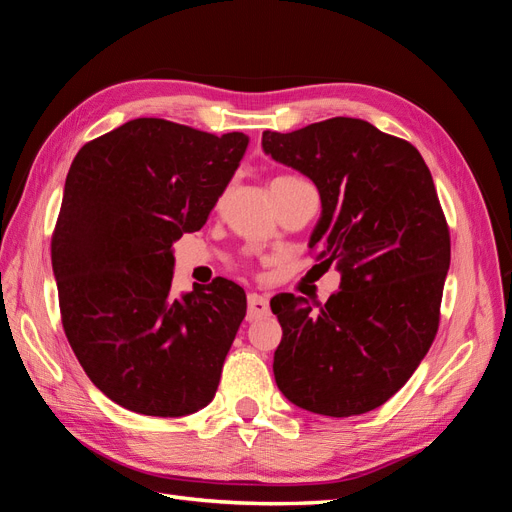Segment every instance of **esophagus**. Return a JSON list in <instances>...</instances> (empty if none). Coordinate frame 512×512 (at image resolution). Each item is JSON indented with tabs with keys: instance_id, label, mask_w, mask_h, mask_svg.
Returning <instances> with one entry per match:
<instances>
[{
	"instance_id": "34e87169",
	"label": "esophagus",
	"mask_w": 512,
	"mask_h": 512,
	"mask_svg": "<svg viewBox=\"0 0 512 512\" xmlns=\"http://www.w3.org/2000/svg\"><path fill=\"white\" fill-rule=\"evenodd\" d=\"M267 314H269V299L252 292L250 297H247V320H256Z\"/></svg>"
}]
</instances>
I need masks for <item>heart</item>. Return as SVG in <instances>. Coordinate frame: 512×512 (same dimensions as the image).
Masks as SVG:
<instances>
[{
  "mask_svg": "<svg viewBox=\"0 0 512 512\" xmlns=\"http://www.w3.org/2000/svg\"><path fill=\"white\" fill-rule=\"evenodd\" d=\"M299 181H303V179L294 177V175H280V177H275V179L271 181V190H273V192H275V190H282V188H288V185L299 183Z\"/></svg>",
  "mask_w": 512,
  "mask_h": 512,
  "instance_id": "heart-1",
  "label": "heart"
}]
</instances>
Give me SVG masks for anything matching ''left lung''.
Listing matches in <instances>:
<instances>
[{
    "label": "left lung",
    "instance_id": "1",
    "mask_svg": "<svg viewBox=\"0 0 512 512\" xmlns=\"http://www.w3.org/2000/svg\"><path fill=\"white\" fill-rule=\"evenodd\" d=\"M262 149L316 183L322 215L309 239L320 267L342 273L327 303L282 292L273 374L288 401L324 416L376 410L408 382L440 327L451 232L421 153L352 117L288 134Z\"/></svg>",
    "mask_w": 512,
    "mask_h": 512
}]
</instances>
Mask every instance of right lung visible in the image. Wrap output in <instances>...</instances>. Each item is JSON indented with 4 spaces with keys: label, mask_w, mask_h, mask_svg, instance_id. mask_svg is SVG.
<instances>
[{
    "label": "right lung",
    "mask_w": 512,
    "mask_h": 512,
    "mask_svg": "<svg viewBox=\"0 0 512 512\" xmlns=\"http://www.w3.org/2000/svg\"><path fill=\"white\" fill-rule=\"evenodd\" d=\"M247 141L141 117L72 160L51 239L61 324L89 380L121 408L185 416L218 391L245 292L215 277L177 299L173 243L203 228Z\"/></svg>",
    "instance_id": "add662e5"
}]
</instances>
